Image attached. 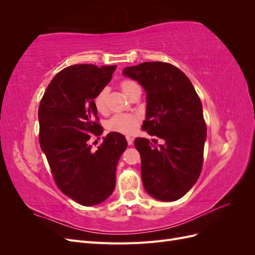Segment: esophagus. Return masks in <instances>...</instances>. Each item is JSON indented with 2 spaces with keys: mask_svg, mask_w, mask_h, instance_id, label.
Here are the masks:
<instances>
[{
  "mask_svg": "<svg viewBox=\"0 0 255 255\" xmlns=\"http://www.w3.org/2000/svg\"><path fill=\"white\" fill-rule=\"evenodd\" d=\"M127 140H128V145H130L133 143V138H130L129 136H128L127 137Z\"/></svg>",
  "mask_w": 255,
  "mask_h": 255,
  "instance_id": "1",
  "label": "esophagus"
}]
</instances>
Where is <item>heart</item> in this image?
<instances>
[{"label": "heart", "mask_w": 255, "mask_h": 255, "mask_svg": "<svg viewBox=\"0 0 255 255\" xmlns=\"http://www.w3.org/2000/svg\"><path fill=\"white\" fill-rule=\"evenodd\" d=\"M138 88H139V86L134 81L123 80L120 83V89L128 98H129L130 95ZM107 97H109V90L106 88L102 89L97 95L95 99V106L99 113L105 114L107 110H109ZM138 126H139V119L132 115H116L107 122V128L112 130V132H117L126 135L135 133Z\"/></svg>", "instance_id": "obj_1"}]
</instances>
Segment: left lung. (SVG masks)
Returning a JSON list of instances; mask_svg holds the SVG:
<instances>
[{
  "instance_id": "8db88e82",
  "label": "left lung",
  "mask_w": 255,
  "mask_h": 255,
  "mask_svg": "<svg viewBox=\"0 0 255 255\" xmlns=\"http://www.w3.org/2000/svg\"><path fill=\"white\" fill-rule=\"evenodd\" d=\"M123 74L146 92L142 128L165 141L158 146L146 138L134 141L144 189L160 201H175L194 186L202 170L206 139L202 103L189 79L171 64L146 61L125 68Z\"/></svg>"
}]
</instances>
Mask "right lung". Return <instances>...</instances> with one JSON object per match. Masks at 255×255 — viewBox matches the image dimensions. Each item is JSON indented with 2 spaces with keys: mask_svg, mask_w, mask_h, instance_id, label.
Masks as SVG:
<instances>
[{
  "mask_svg": "<svg viewBox=\"0 0 255 255\" xmlns=\"http://www.w3.org/2000/svg\"><path fill=\"white\" fill-rule=\"evenodd\" d=\"M117 66L73 65L50 82L38 110L39 142L53 179L66 196L84 206L101 203L116 186V168L128 146L120 133L107 134L95 151L91 134L101 135L95 99Z\"/></svg>",
  "mask_w": 255,
  "mask_h": 255,
  "instance_id": "add662e5",
  "label": "right lung"
}]
</instances>
